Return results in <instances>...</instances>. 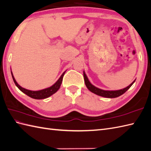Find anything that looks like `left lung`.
Masks as SVG:
<instances>
[{
    "label": "left lung",
    "mask_w": 151,
    "mask_h": 151,
    "mask_svg": "<svg viewBox=\"0 0 151 151\" xmlns=\"http://www.w3.org/2000/svg\"><path fill=\"white\" fill-rule=\"evenodd\" d=\"M83 78H84V81H85L86 86L90 91H91L92 93L97 94V95L106 97V98H116L121 96L122 94H123L124 93H125L126 91H127L130 88L131 86L135 82L134 80V81L132 82L128 87H125V88L123 89H120L118 91H104V90L97 88V87L93 86L89 81L88 78H87V77L84 72H83Z\"/></svg>",
    "instance_id": "8db88e82"
}]
</instances>
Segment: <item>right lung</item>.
<instances>
[{"label": "right lung", "instance_id": "right-lung-1", "mask_svg": "<svg viewBox=\"0 0 151 151\" xmlns=\"http://www.w3.org/2000/svg\"><path fill=\"white\" fill-rule=\"evenodd\" d=\"M65 72L63 73V74L61 75L60 77V78L57 80V82H56L53 86H52L50 87H48V88L44 89L42 90L37 91L27 90V89H24V88H23V87L20 86L16 82V80H15V78H14V76L12 74V78H13L14 82H15V85L21 91L23 92L24 93H25L26 95L29 96L31 98H32V99L39 100V99H46V98H48L49 96H51L52 94H53L54 93H55L59 89L60 87V86H61V83H62V80H63V76H64V75L65 74Z\"/></svg>", "mask_w": 151, "mask_h": 151}]
</instances>
